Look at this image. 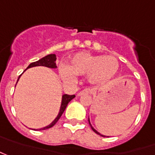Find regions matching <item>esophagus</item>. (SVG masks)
I'll list each match as a JSON object with an SVG mask.
<instances>
[{"label":"esophagus","instance_id":"esophagus-1","mask_svg":"<svg viewBox=\"0 0 155 155\" xmlns=\"http://www.w3.org/2000/svg\"><path fill=\"white\" fill-rule=\"evenodd\" d=\"M91 93V90L90 89H84V90H83L82 91H80L79 93L78 94V95L79 96V95H82V94H90Z\"/></svg>","mask_w":155,"mask_h":155}]
</instances>
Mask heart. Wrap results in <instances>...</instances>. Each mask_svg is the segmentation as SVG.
<instances>
[{"label": "heart", "instance_id": "b5f03b06", "mask_svg": "<svg viewBox=\"0 0 155 155\" xmlns=\"http://www.w3.org/2000/svg\"><path fill=\"white\" fill-rule=\"evenodd\" d=\"M118 69V61L113 56L78 54L71 59L68 66H61L60 72L65 80L72 79L74 74H88L91 83L103 84L116 75Z\"/></svg>", "mask_w": 155, "mask_h": 155}]
</instances>
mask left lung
Here are the masks:
<instances>
[{
	"label": "left lung",
	"instance_id": "1",
	"mask_svg": "<svg viewBox=\"0 0 155 155\" xmlns=\"http://www.w3.org/2000/svg\"><path fill=\"white\" fill-rule=\"evenodd\" d=\"M89 123H90V119H89ZM90 126H91V124H90ZM91 129H92V130H94V132H95V133H96V134H99V135H101V134H100L99 132H98V131H96V130H94V129L93 128V127H92V126H91ZM101 137H105V136H103V135H101Z\"/></svg>",
	"mask_w": 155,
	"mask_h": 155
}]
</instances>
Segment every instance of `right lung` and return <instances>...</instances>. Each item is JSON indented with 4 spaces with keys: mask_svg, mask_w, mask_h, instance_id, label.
<instances>
[{
    "mask_svg": "<svg viewBox=\"0 0 155 155\" xmlns=\"http://www.w3.org/2000/svg\"><path fill=\"white\" fill-rule=\"evenodd\" d=\"M56 55L55 54H48V55L45 56L43 58H41V60L39 61H36V62H32L31 63L29 66L27 68H31V67H34V66H39V65H42V66H46V67H49V68H56ZM21 76V75H20ZM20 76L18 77V78H20ZM18 83V81H17ZM75 97V94H72V95H69V94H64L62 96V102H61V109H60V113L58 114V116L56 117V119L52 122V123L48 125L46 127L44 128L39 129V130H47V129H49L51 127H53L54 124H55L58 120L60 119V118L61 117V115L63 114L64 111H65V107H67L68 103L70 102L71 100L73 99Z\"/></svg>",
    "mask_w": 155,
    "mask_h": 155,
    "instance_id": "add662e5",
    "label": "right lung"
}]
</instances>
